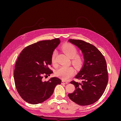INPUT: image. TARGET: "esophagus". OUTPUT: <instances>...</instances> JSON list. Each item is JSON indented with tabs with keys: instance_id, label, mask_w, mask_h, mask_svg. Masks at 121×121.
<instances>
[{
	"instance_id": "obj_1",
	"label": "esophagus",
	"mask_w": 121,
	"mask_h": 121,
	"mask_svg": "<svg viewBox=\"0 0 121 121\" xmlns=\"http://www.w3.org/2000/svg\"><path fill=\"white\" fill-rule=\"evenodd\" d=\"M61 84H68V82H66V81H62V82H61Z\"/></svg>"
}]
</instances>
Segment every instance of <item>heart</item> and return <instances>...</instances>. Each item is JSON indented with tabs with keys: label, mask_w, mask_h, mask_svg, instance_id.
Returning a JSON list of instances; mask_svg holds the SVG:
<instances>
[{
	"label": "heart",
	"mask_w": 121,
	"mask_h": 121,
	"mask_svg": "<svg viewBox=\"0 0 121 121\" xmlns=\"http://www.w3.org/2000/svg\"><path fill=\"white\" fill-rule=\"evenodd\" d=\"M62 50L70 58H73L72 63L76 66H79L81 63V59L80 56H76L77 50L76 47L72 44H67L62 47ZM56 52L54 51L52 56V61L53 64L56 63ZM56 75L64 80H68L75 74V70L72 67L61 66L57 69Z\"/></svg>",
	"instance_id": "heart-1"
}]
</instances>
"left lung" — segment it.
Masks as SVG:
<instances>
[{
    "label": "left lung",
    "mask_w": 121,
    "mask_h": 121,
    "mask_svg": "<svg viewBox=\"0 0 121 121\" xmlns=\"http://www.w3.org/2000/svg\"><path fill=\"white\" fill-rule=\"evenodd\" d=\"M68 42L81 51L83 66L75 76L81 83L71 82L75 87L74 92L69 93V99L80 105L94 104L104 92L108 82L107 65L103 55L96 47L82 40L69 39Z\"/></svg>",
    "instance_id": "left-lung-1"
}]
</instances>
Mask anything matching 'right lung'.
Returning a JSON list of instances; mask_svg holds the SVG:
<instances>
[{
    "instance_id": "1",
    "label": "right lung",
    "mask_w": 121,
    "mask_h": 121,
    "mask_svg": "<svg viewBox=\"0 0 121 121\" xmlns=\"http://www.w3.org/2000/svg\"><path fill=\"white\" fill-rule=\"evenodd\" d=\"M60 42L58 38L39 41L25 47L18 57L14 83L20 95L28 103L36 104L44 101L52 96L55 87L61 84L56 77L46 82L42 80L43 75L52 74L48 67L53 51Z\"/></svg>"
}]
</instances>
